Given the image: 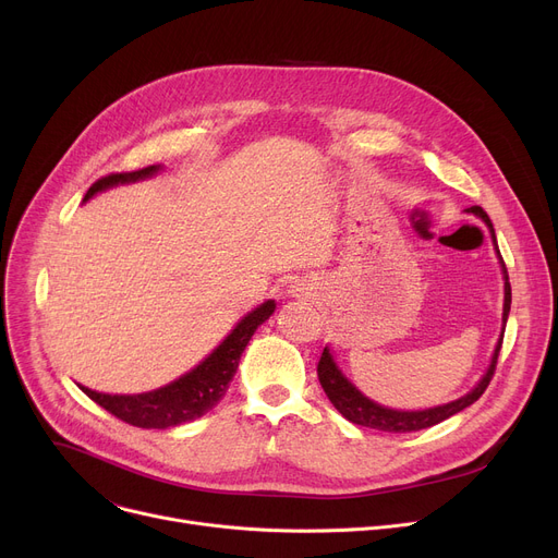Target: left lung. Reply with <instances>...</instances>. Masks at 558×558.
Returning <instances> with one entry per match:
<instances>
[{
    "mask_svg": "<svg viewBox=\"0 0 558 558\" xmlns=\"http://www.w3.org/2000/svg\"><path fill=\"white\" fill-rule=\"evenodd\" d=\"M468 213H473L475 217H480L488 230H490V238H493V244L497 248V242H495V230H493V223L488 219V215L480 208V205H473V208H468ZM497 257H500V251H497ZM500 264H502V274H505V312H502V335H500V341H497L495 345V353H493V360H490V366L488 371L484 373V377L480 379V385L468 391L465 396L448 402V404H438V407H432V409H421V412H400V409H389V407H383L377 404L373 400H368L350 379L339 371V366L335 364L332 355H330V348H324V353H320V360H318V366H316V373H318V383L320 387H324L326 396L330 398V402L337 407V412L348 418L350 423L355 425H362V427H373V429H383V432H418V429H425V427H432V425H438L441 421L459 414L461 409L471 407L475 400H480V396L486 391V387L490 385L493 379V373H495V366H497V355H500V348H502V337H505V328H507V318H509V310H511V284H509V274H507V267H505V259L500 257Z\"/></svg>",
    "mask_w": 558,
    "mask_h": 558,
    "instance_id": "8db88e82",
    "label": "left lung"
}]
</instances>
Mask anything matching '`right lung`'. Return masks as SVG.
<instances>
[{
  "mask_svg": "<svg viewBox=\"0 0 558 558\" xmlns=\"http://www.w3.org/2000/svg\"><path fill=\"white\" fill-rule=\"evenodd\" d=\"M158 171H160V165H151L137 171L104 175V179H99L90 190H87L83 201L93 198L97 192H104L120 183H135L142 179H151V175ZM274 310H276V303L267 301L259 307H255L253 312H248L208 357H205L190 373L173 379V383H169L167 387H160L149 393H137V396H110V393H97L87 387H81V389L87 398L95 400L112 416L144 429H167V427H175V425L190 423L194 418H201L226 396L232 375L238 373L244 348L248 345L257 326H262L264 320L274 314Z\"/></svg>",
  "mask_w": 558,
  "mask_h": 558,
  "instance_id": "1",
  "label": "right lung"
}]
</instances>
